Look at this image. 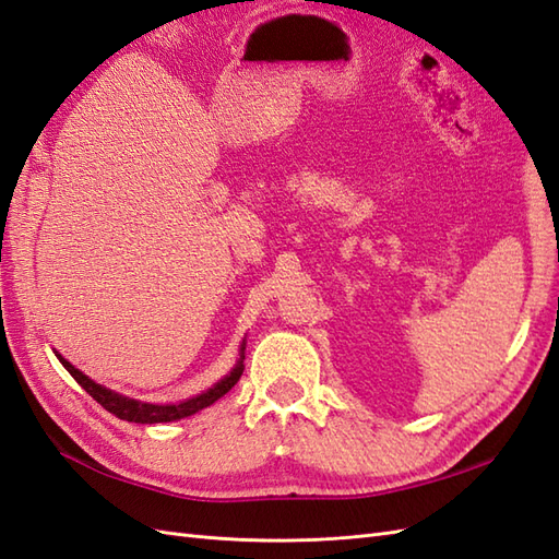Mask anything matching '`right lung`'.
Here are the masks:
<instances>
[{
  "label": "right lung",
  "mask_w": 559,
  "mask_h": 559,
  "mask_svg": "<svg viewBox=\"0 0 559 559\" xmlns=\"http://www.w3.org/2000/svg\"><path fill=\"white\" fill-rule=\"evenodd\" d=\"M241 353H243V346H241ZM57 358L61 360V365L66 367V370L71 372V377L75 379V382L83 386L90 393V396L97 401L102 407H106L108 413L120 417V419H128V421H140V425H158V421H175V419H182V417H189V415L203 411V407H209L217 399L225 396V393L239 382V377L243 372V356H241L235 370L229 372L225 379H221V382H217L213 389L203 391V393H199V396L189 399V401H182V403H177V405H152V403H142V401L120 396V393L106 389V386H102L97 382H92L90 377H85L83 372L78 370V367H73L63 356H59V353H57Z\"/></svg>",
  "instance_id": "1"
}]
</instances>
